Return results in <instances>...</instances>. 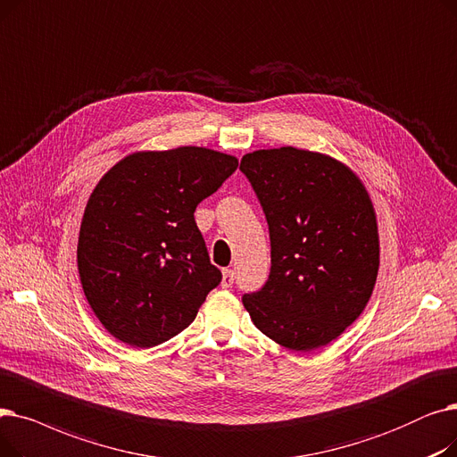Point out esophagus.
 Wrapping results in <instances>:
<instances>
[{
    "instance_id": "esophagus-1",
    "label": "esophagus",
    "mask_w": 457,
    "mask_h": 457,
    "mask_svg": "<svg viewBox=\"0 0 457 457\" xmlns=\"http://www.w3.org/2000/svg\"><path fill=\"white\" fill-rule=\"evenodd\" d=\"M232 285H234V271H232V270H223L221 287H223V288H230Z\"/></svg>"
}]
</instances>
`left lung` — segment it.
I'll return each mask as SVG.
<instances>
[{"mask_svg":"<svg viewBox=\"0 0 457 457\" xmlns=\"http://www.w3.org/2000/svg\"><path fill=\"white\" fill-rule=\"evenodd\" d=\"M240 169L264 208L271 271L244 295L253 323L294 352L338 338L361 316L379 270L376 210L345 163L295 146L249 152Z\"/></svg>","mask_w":457,"mask_h":457,"instance_id":"left-lung-1","label":"left lung"}]
</instances>
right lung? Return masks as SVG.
<instances>
[{
	"instance_id": "right-lung-1",
	"label": "right lung",
	"mask_w": 457,
	"mask_h": 457,
	"mask_svg": "<svg viewBox=\"0 0 457 457\" xmlns=\"http://www.w3.org/2000/svg\"><path fill=\"white\" fill-rule=\"evenodd\" d=\"M236 167L223 152L177 146L132 152L100 179L83 212L78 271L107 333L143 350L195 320L221 271L193 213Z\"/></svg>"
}]
</instances>
